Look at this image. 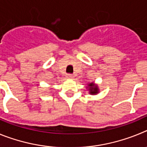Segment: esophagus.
<instances>
[{"label": "esophagus", "mask_w": 147, "mask_h": 147, "mask_svg": "<svg viewBox=\"0 0 147 147\" xmlns=\"http://www.w3.org/2000/svg\"><path fill=\"white\" fill-rule=\"evenodd\" d=\"M74 77V76H73V75H71V74H67V78H68V79H73Z\"/></svg>", "instance_id": "1"}]
</instances>
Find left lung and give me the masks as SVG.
Wrapping results in <instances>:
<instances>
[{"label":"left lung","instance_id":"8db88e82","mask_svg":"<svg viewBox=\"0 0 147 147\" xmlns=\"http://www.w3.org/2000/svg\"><path fill=\"white\" fill-rule=\"evenodd\" d=\"M87 85L88 86L86 87V88L89 91V94L97 95L99 93V88L96 84H94V82H89Z\"/></svg>","mask_w":147,"mask_h":147}]
</instances>
